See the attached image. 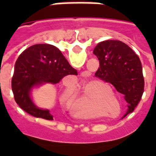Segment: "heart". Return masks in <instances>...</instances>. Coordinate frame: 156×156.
Masks as SVG:
<instances>
[{
  "label": "heart",
  "mask_w": 156,
  "mask_h": 156,
  "mask_svg": "<svg viewBox=\"0 0 156 156\" xmlns=\"http://www.w3.org/2000/svg\"><path fill=\"white\" fill-rule=\"evenodd\" d=\"M107 90L111 92V88L108 86H106ZM90 102H91V94L87 90V85L85 84L83 87V91L81 95L76 100L72 101L69 105V108L72 110H73L76 114L80 115H84L87 118H94L95 117V114L94 113L92 110L90 109ZM99 105H102L103 107L108 108L112 105L111 101L109 98L105 97L102 98L98 101Z\"/></svg>",
  "instance_id": "1"
}]
</instances>
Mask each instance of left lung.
<instances>
[{
  "instance_id": "left-lung-1",
  "label": "left lung",
  "mask_w": 156,
  "mask_h": 156,
  "mask_svg": "<svg viewBox=\"0 0 156 156\" xmlns=\"http://www.w3.org/2000/svg\"><path fill=\"white\" fill-rule=\"evenodd\" d=\"M93 53L100 65L95 76L112 83L124 95L129 104L126 114L133 112L140 102L144 87L142 65L138 56L125 43L113 40L100 42Z\"/></svg>"
}]
</instances>
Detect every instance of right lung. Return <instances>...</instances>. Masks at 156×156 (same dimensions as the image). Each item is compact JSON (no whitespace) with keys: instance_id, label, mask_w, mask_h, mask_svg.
<instances>
[{"instance_id":"right-lung-1","label":"right lung","mask_w":156,"mask_h":156,"mask_svg":"<svg viewBox=\"0 0 156 156\" xmlns=\"http://www.w3.org/2000/svg\"><path fill=\"white\" fill-rule=\"evenodd\" d=\"M67 75H77V71L56 47L48 44L30 47L19 56L15 65L12 88L16 103L33 116L53 120L48 110L34 104L30 90L44 83H57Z\"/></svg>"}]
</instances>
